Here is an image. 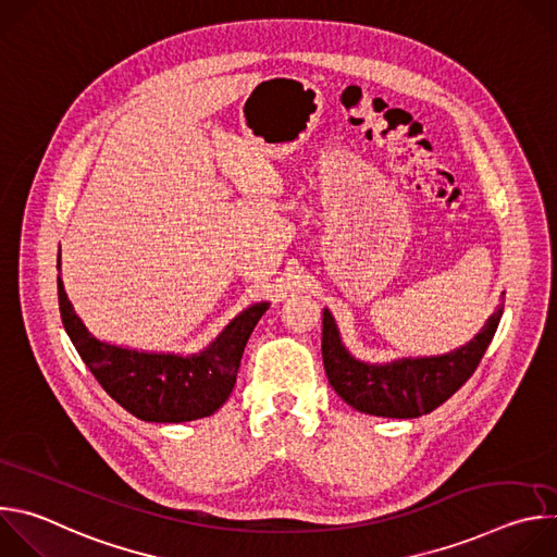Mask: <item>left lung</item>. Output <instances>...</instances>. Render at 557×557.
<instances>
[{
    "label": "left lung",
    "instance_id": "obj_1",
    "mask_svg": "<svg viewBox=\"0 0 557 557\" xmlns=\"http://www.w3.org/2000/svg\"><path fill=\"white\" fill-rule=\"evenodd\" d=\"M505 304L500 301L483 331L467 346L441 355L399 359L392 363H363L342 344L331 310H324L322 357L329 383L359 412L387 419H417L443 406L479 368L490 348Z\"/></svg>",
    "mask_w": 557,
    "mask_h": 557
}]
</instances>
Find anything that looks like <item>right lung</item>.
Here are the masks:
<instances>
[{
	"label": "right lung",
	"mask_w": 557,
	"mask_h": 557,
	"mask_svg": "<svg viewBox=\"0 0 557 557\" xmlns=\"http://www.w3.org/2000/svg\"><path fill=\"white\" fill-rule=\"evenodd\" d=\"M57 290L61 320L76 352L121 408L149 423L196 421L220 410L235 385L245 346L269 308V301L249 306L207 350L181 357L99 342L78 320L61 277H57Z\"/></svg>",
	"instance_id": "1"
}]
</instances>
